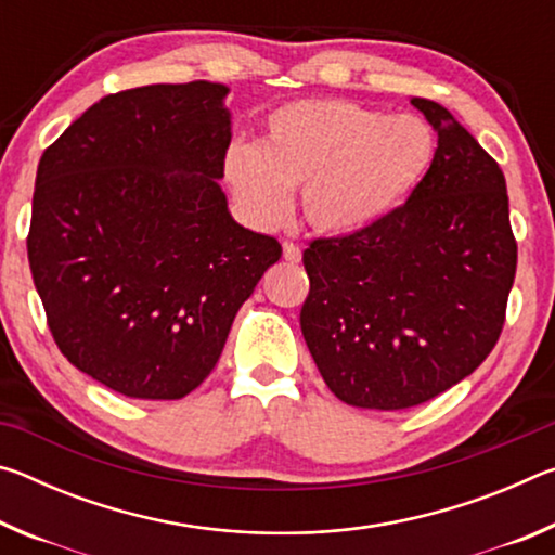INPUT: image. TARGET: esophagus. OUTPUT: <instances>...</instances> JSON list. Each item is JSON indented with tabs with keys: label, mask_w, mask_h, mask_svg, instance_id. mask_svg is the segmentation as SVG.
<instances>
[{
	"label": "esophagus",
	"mask_w": 555,
	"mask_h": 555,
	"mask_svg": "<svg viewBox=\"0 0 555 555\" xmlns=\"http://www.w3.org/2000/svg\"><path fill=\"white\" fill-rule=\"evenodd\" d=\"M284 259L291 261V264H298L300 261V247L294 242H284Z\"/></svg>",
	"instance_id": "esophagus-1"
}]
</instances>
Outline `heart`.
<instances>
[{
    "label": "heart",
    "mask_w": 555,
    "mask_h": 555,
    "mask_svg": "<svg viewBox=\"0 0 555 555\" xmlns=\"http://www.w3.org/2000/svg\"><path fill=\"white\" fill-rule=\"evenodd\" d=\"M436 158L424 119L389 117L345 100H298L271 112L261 144L234 142L224 178L251 220L276 228L291 188L318 232L354 234L382 222L416 191Z\"/></svg>",
    "instance_id": "heart-1"
}]
</instances>
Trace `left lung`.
I'll list each match as a JSON object with an SVG mask.
<instances>
[{"label":"left lung","mask_w":555,"mask_h":555,"mask_svg":"<svg viewBox=\"0 0 555 555\" xmlns=\"http://www.w3.org/2000/svg\"><path fill=\"white\" fill-rule=\"evenodd\" d=\"M411 105L438 134L424 181L382 222L304 251L300 331L327 389L357 409L418 406L473 374L516 274L502 168L438 102Z\"/></svg>","instance_id":"obj_1"}]
</instances>
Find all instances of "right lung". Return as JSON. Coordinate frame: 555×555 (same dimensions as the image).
Instances as JSON below:
<instances>
[{"label":"right lung","instance_id":"obj_1","mask_svg":"<svg viewBox=\"0 0 555 555\" xmlns=\"http://www.w3.org/2000/svg\"><path fill=\"white\" fill-rule=\"evenodd\" d=\"M230 88L195 80L95 102L46 149L29 264L55 345L131 399H181L220 360L281 244L222 193Z\"/></svg>","mask_w":555,"mask_h":555}]
</instances>
